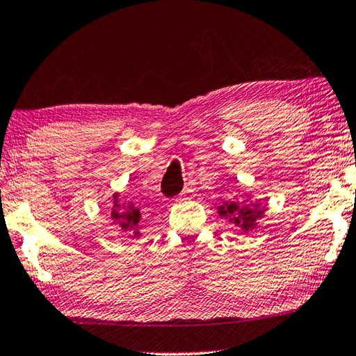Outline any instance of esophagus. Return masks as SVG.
<instances>
[{
    "mask_svg": "<svg viewBox=\"0 0 356 356\" xmlns=\"http://www.w3.org/2000/svg\"><path fill=\"white\" fill-rule=\"evenodd\" d=\"M193 191H194V189H193L191 186H186V188H184L183 191H181V194H179V197H183V199H188V197L191 196V194H193Z\"/></svg>",
    "mask_w": 356,
    "mask_h": 356,
    "instance_id": "esophagus-1",
    "label": "esophagus"
}]
</instances>
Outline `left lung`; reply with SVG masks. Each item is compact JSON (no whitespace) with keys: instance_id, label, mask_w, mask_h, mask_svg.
Listing matches in <instances>:
<instances>
[{"instance_id":"obj_1","label":"left lung","mask_w":356,"mask_h":356,"mask_svg":"<svg viewBox=\"0 0 356 356\" xmlns=\"http://www.w3.org/2000/svg\"><path fill=\"white\" fill-rule=\"evenodd\" d=\"M217 211L222 217H227L228 222L240 227L243 232H250L264 216L266 207H261L257 202H251L248 199H235V201H225L223 206L217 207Z\"/></svg>"}]
</instances>
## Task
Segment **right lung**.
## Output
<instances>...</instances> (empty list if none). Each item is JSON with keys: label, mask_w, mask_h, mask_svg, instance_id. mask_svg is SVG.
I'll return each mask as SVG.
<instances>
[{"label": "right lung", "mask_w": 356, "mask_h": 356, "mask_svg": "<svg viewBox=\"0 0 356 356\" xmlns=\"http://www.w3.org/2000/svg\"><path fill=\"white\" fill-rule=\"evenodd\" d=\"M111 218L115 222H120L123 230L134 232L133 236H139L138 227L140 222V212L139 209L134 207V204H120V194H113V209H111Z\"/></svg>", "instance_id": "add662e5"}]
</instances>
